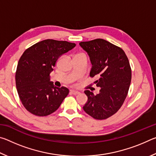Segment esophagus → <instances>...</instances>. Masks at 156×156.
Segmentation results:
<instances>
[{"label":"esophagus","instance_id":"34e87169","mask_svg":"<svg viewBox=\"0 0 156 156\" xmlns=\"http://www.w3.org/2000/svg\"><path fill=\"white\" fill-rule=\"evenodd\" d=\"M70 94H73V95H78L80 94V92H78L77 91H75V90H70Z\"/></svg>","mask_w":156,"mask_h":156}]
</instances>
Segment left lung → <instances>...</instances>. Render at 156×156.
<instances>
[{
	"mask_svg": "<svg viewBox=\"0 0 156 156\" xmlns=\"http://www.w3.org/2000/svg\"><path fill=\"white\" fill-rule=\"evenodd\" d=\"M80 45L90 57V77L99 78L95 83L100 87L96 95L84 91L88 100L83 109L94 119H107L120 109L127 96L131 80L128 58L120 47L104 39L80 42Z\"/></svg>",
	"mask_w": 156,
	"mask_h": 156,
	"instance_id": "1",
	"label": "left lung"
}]
</instances>
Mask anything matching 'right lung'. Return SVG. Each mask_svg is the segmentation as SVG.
Here are the masks:
<instances>
[{"mask_svg": "<svg viewBox=\"0 0 156 156\" xmlns=\"http://www.w3.org/2000/svg\"><path fill=\"white\" fill-rule=\"evenodd\" d=\"M76 45L67 41L47 39L23 53L16 72V85L20 101L29 112L47 116L58 109L69 91L65 87H55L50 81V73L58 58Z\"/></svg>", "mask_w": 156, "mask_h": 156, "instance_id": "right-lung-1", "label": "right lung"}]
</instances>
